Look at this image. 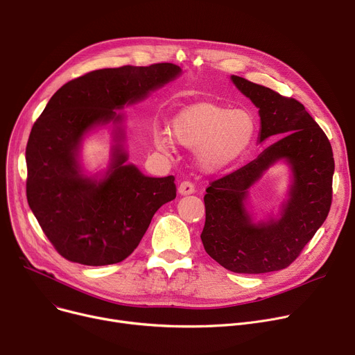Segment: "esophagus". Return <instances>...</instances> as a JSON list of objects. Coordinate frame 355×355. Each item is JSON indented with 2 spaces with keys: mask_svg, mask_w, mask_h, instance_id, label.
<instances>
[{
  "mask_svg": "<svg viewBox=\"0 0 355 355\" xmlns=\"http://www.w3.org/2000/svg\"><path fill=\"white\" fill-rule=\"evenodd\" d=\"M196 193V188L191 182L188 181H182L180 185H178V194L180 196H190V194H194Z\"/></svg>",
  "mask_w": 355,
  "mask_h": 355,
  "instance_id": "obj_1",
  "label": "esophagus"
}]
</instances>
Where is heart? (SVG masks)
Wrapping results in <instances>:
<instances>
[{"instance_id":"b5f03b06","label":"heart","mask_w":355,"mask_h":355,"mask_svg":"<svg viewBox=\"0 0 355 355\" xmlns=\"http://www.w3.org/2000/svg\"><path fill=\"white\" fill-rule=\"evenodd\" d=\"M257 132L254 115L244 108L230 110L214 103H198L177 112L171 120L175 143L194 150L198 167L217 173L237 161L250 148ZM170 134L154 132V146L168 153L174 144Z\"/></svg>"}]
</instances>
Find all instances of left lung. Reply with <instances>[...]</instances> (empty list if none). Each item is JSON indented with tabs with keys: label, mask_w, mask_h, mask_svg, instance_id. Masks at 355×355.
Here are the masks:
<instances>
[{
	"label": "left lung",
	"mask_w": 355,
	"mask_h": 355,
	"mask_svg": "<svg viewBox=\"0 0 355 355\" xmlns=\"http://www.w3.org/2000/svg\"><path fill=\"white\" fill-rule=\"evenodd\" d=\"M232 84L258 108V144L279 138L255 159L207 188L201 241L224 268L263 274L287 268L325 221L333 197L331 144L294 98L231 76ZM291 170V185L277 216L257 220L249 209V191L275 163Z\"/></svg>",
	"instance_id": "left-lung-1"
}]
</instances>
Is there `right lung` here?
Returning a JSON list of instances; mask_svg holds the SVG:
<instances>
[{
  "mask_svg": "<svg viewBox=\"0 0 355 355\" xmlns=\"http://www.w3.org/2000/svg\"><path fill=\"white\" fill-rule=\"evenodd\" d=\"M170 62L91 71L62 85L33 125L26 150L27 200L44 234L68 261L110 266L139 244L157 212L175 198L174 177H147L128 164L120 112L178 78ZM112 128L107 168L88 175L83 139Z\"/></svg>",
  "mask_w": 355,
  "mask_h": 355,
  "instance_id": "obj_1",
  "label": "right lung"
}]
</instances>
